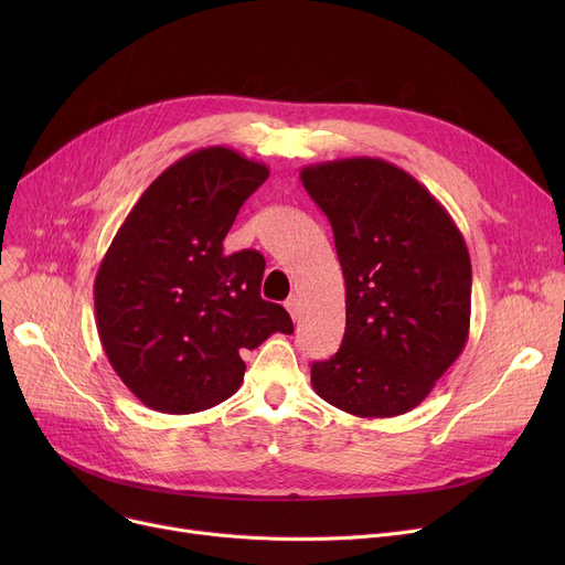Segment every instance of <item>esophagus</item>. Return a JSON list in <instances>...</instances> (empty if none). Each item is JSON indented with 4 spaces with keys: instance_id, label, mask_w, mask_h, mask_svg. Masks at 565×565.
I'll list each match as a JSON object with an SVG mask.
<instances>
[{
    "instance_id": "obj_1",
    "label": "esophagus",
    "mask_w": 565,
    "mask_h": 565,
    "mask_svg": "<svg viewBox=\"0 0 565 565\" xmlns=\"http://www.w3.org/2000/svg\"><path fill=\"white\" fill-rule=\"evenodd\" d=\"M286 309H288V313H290V318L292 320H300V300L298 298H295V295H290V298L286 300Z\"/></svg>"
}]
</instances>
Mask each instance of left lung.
Returning <instances> with one entry per match:
<instances>
[{"label": "left lung", "instance_id": "1", "mask_svg": "<svg viewBox=\"0 0 565 565\" xmlns=\"http://www.w3.org/2000/svg\"><path fill=\"white\" fill-rule=\"evenodd\" d=\"M328 215L345 279V334L311 384L364 419L417 407L469 337L471 260L444 205L407 171L345 158L300 171Z\"/></svg>", "mask_w": 565, "mask_h": 565}]
</instances>
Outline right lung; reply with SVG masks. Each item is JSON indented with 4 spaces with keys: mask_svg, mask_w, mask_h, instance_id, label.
Segmentation results:
<instances>
[{
    "mask_svg": "<svg viewBox=\"0 0 565 565\" xmlns=\"http://www.w3.org/2000/svg\"><path fill=\"white\" fill-rule=\"evenodd\" d=\"M267 175L233 148H199L164 169L116 231L94 284L96 322L111 369L146 407L220 405L243 384V350L292 334L286 309L260 298L265 258L222 247Z\"/></svg>",
    "mask_w": 565,
    "mask_h": 565,
    "instance_id": "1",
    "label": "right lung"
}]
</instances>
